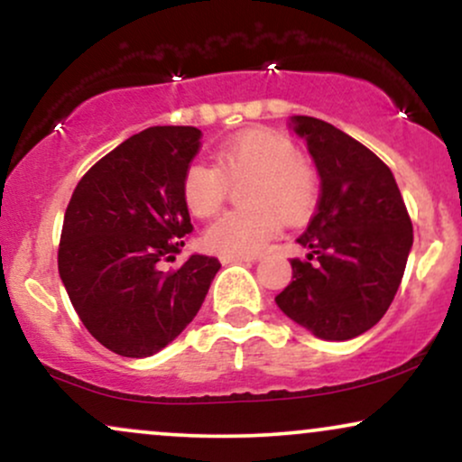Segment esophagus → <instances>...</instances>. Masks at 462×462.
Instances as JSON below:
<instances>
[{"label": "esophagus", "instance_id": "1", "mask_svg": "<svg viewBox=\"0 0 462 462\" xmlns=\"http://www.w3.org/2000/svg\"><path fill=\"white\" fill-rule=\"evenodd\" d=\"M256 256H221V263L232 264V263H254Z\"/></svg>", "mask_w": 462, "mask_h": 462}]
</instances>
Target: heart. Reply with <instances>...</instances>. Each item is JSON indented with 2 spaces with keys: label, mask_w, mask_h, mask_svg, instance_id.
<instances>
[{
  "label": "heart",
  "mask_w": 462,
  "mask_h": 462,
  "mask_svg": "<svg viewBox=\"0 0 462 462\" xmlns=\"http://www.w3.org/2000/svg\"><path fill=\"white\" fill-rule=\"evenodd\" d=\"M215 162L193 161L182 178L184 201L201 219L219 213L230 184L249 180L243 190L247 208L230 210L206 230L204 243L215 254L256 256L278 236L284 219L301 224L317 208V169L280 132H241L217 150Z\"/></svg>",
  "instance_id": "heart-1"
}]
</instances>
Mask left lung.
<instances>
[{
  "label": "left lung",
  "instance_id": "obj_1",
  "mask_svg": "<svg viewBox=\"0 0 462 462\" xmlns=\"http://www.w3.org/2000/svg\"><path fill=\"white\" fill-rule=\"evenodd\" d=\"M321 176V195L275 304L326 341H347L384 317L404 275L412 224L391 169L363 143L315 116H293ZM316 263H312L311 261Z\"/></svg>",
  "mask_w": 462,
  "mask_h": 462
}]
</instances>
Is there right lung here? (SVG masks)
Here are the masks:
<instances>
[{"label": "right lung", "mask_w": 462, "mask_h": 462, "mask_svg": "<svg viewBox=\"0 0 462 462\" xmlns=\"http://www.w3.org/2000/svg\"><path fill=\"white\" fill-rule=\"evenodd\" d=\"M201 132L153 125L130 136L84 173L69 199L58 272L87 330L110 352L145 358L161 352L198 315L219 261L190 256L193 230L182 178Z\"/></svg>", "instance_id": "right-lung-1"}]
</instances>
